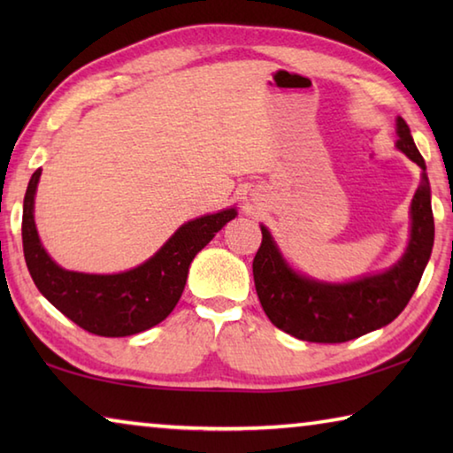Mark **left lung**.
<instances>
[{"label": "left lung", "instance_id": "obj_1", "mask_svg": "<svg viewBox=\"0 0 453 453\" xmlns=\"http://www.w3.org/2000/svg\"><path fill=\"white\" fill-rule=\"evenodd\" d=\"M395 148L421 167V181L411 199L408 248L389 270L343 283L313 280L286 262L270 229L262 226V245L254 257L257 297L272 324L297 340H356L394 321L418 288L434 248L432 189L424 157L402 118L395 119Z\"/></svg>", "mask_w": 453, "mask_h": 453}]
</instances>
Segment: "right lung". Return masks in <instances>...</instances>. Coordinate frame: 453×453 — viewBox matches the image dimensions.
Masks as SVG:
<instances>
[{"label": "right lung", "instance_id": "add662e5", "mask_svg": "<svg viewBox=\"0 0 453 453\" xmlns=\"http://www.w3.org/2000/svg\"><path fill=\"white\" fill-rule=\"evenodd\" d=\"M42 170H35L24 197L21 240L32 280L42 296L89 334L126 337L164 321L180 302L194 257L208 245L235 208L196 218L178 227L148 262L119 273H83L58 265L37 235L34 205Z\"/></svg>", "mask_w": 453, "mask_h": 453}]
</instances>
